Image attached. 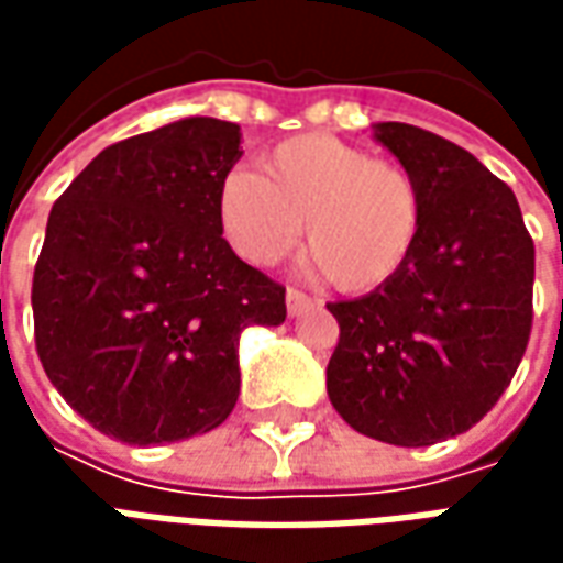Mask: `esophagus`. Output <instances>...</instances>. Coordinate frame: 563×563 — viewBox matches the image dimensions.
<instances>
[{"instance_id": "34e87169", "label": "esophagus", "mask_w": 563, "mask_h": 563, "mask_svg": "<svg viewBox=\"0 0 563 563\" xmlns=\"http://www.w3.org/2000/svg\"><path fill=\"white\" fill-rule=\"evenodd\" d=\"M310 307H313L310 295L298 292V289H286V310H289V317H301Z\"/></svg>"}]
</instances>
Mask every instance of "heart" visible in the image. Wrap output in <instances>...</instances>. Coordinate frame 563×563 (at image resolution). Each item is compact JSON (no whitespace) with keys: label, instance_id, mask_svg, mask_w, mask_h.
<instances>
[{"label":"heart","instance_id":"obj_1","mask_svg":"<svg viewBox=\"0 0 563 563\" xmlns=\"http://www.w3.org/2000/svg\"><path fill=\"white\" fill-rule=\"evenodd\" d=\"M307 220L313 268L341 292L395 280L424 222L422 189L404 165L334 135H295L262 156V174L232 168L217 186L222 238L250 265L289 256Z\"/></svg>","mask_w":563,"mask_h":563}]
</instances>
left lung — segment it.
Listing matches in <instances>:
<instances>
[{
    "mask_svg": "<svg viewBox=\"0 0 563 563\" xmlns=\"http://www.w3.org/2000/svg\"><path fill=\"white\" fill-rule=\"evenodd\" d=\"M374 139L422 189V234L395 280L329 305L341 341L325 386L358 434L431 446L479 422L519 367L533 241L512 189L473 153L407 123H377Z\"/></svg>",
    "mask_w": 563,
    "mask_h": 563,
    "instance_id": "left-lung-1",
    "label": "left lung"
}]
</instances>
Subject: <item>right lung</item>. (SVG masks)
Wrapping results in <instances>:
<instances>
[{"instance_id": "right-lung-1", "label": "right lung", "mask_w": 563, "mask_h": 563, "mask_svg": "<svg viewBox=\"0 0 563 563\" xmlns=\"http://www.w3.org/2000/svg\"><path fill=\"white\" fill-rule=\"evenodd\" d=\"M241 153L238 123L186 117L104 147L56 198L32 277L35 346L96 431L135 446L208 434L241 391V331L286 319V289L217 222Z\"/></svg>"}]
</instances>
